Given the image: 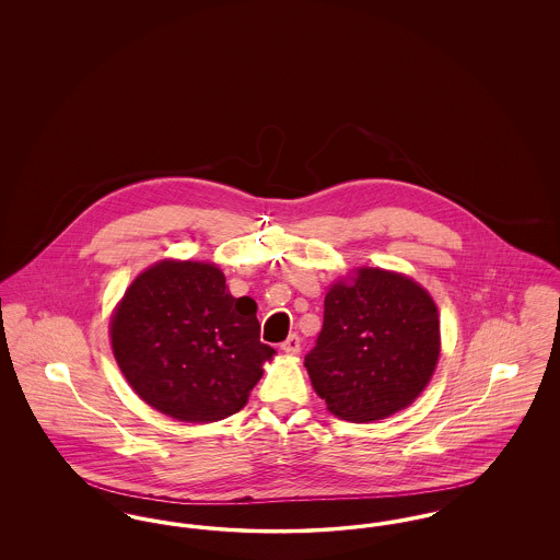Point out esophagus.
<instances>
[{"mask_svg":"<svg viewBox=\"0 0 560 560\" xmlns=\"http://www.w3.org/2000/svg\"><path fill=\"white\" fill-rule=\"evenodd\" d=\"M281 350L285 352V354H298L300 352V338L292 334L283 345H281Z\"/></svg>","mask_w":560,"mask_h":560,"instance_id":"obj_1","label":"esophagus"}]
</instances>
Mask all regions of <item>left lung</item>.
I'll return each instance as SVG.
<instances>
[{"label":"left lung","mask_w":560,"mask_h":560,"mask_svg":"<svg viewBox=\"0 0 560 560\" xmlns=\"http://www.w3.org/2000/svg\"><path fill=\"white\" fill-rule=\"evenodd\" d=\"M439 352V311L430 293L400 272L365 267L329 288L323 329L304 368L327 409L361 424L418 399Z\"/></svg>","instance_id":"1"}]
</instances>
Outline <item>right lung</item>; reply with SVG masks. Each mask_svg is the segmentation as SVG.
Wrapping results in <instances>:
<instances>
[{"label": "right lung", "instance_id": "right-lung-1", "mask_svg": "<svg viewBox=\"0 0 560 560\" xmlns=\"http://www.w3.org/2000/svg\"><path fill=\"white\" fill-rule=\"evenodd\" d=\"M256 302L233 298L208 262L161 260L126 290L110 319V345L133 393L192 424L245 407L275 348L260 342Z\"/></svg>", "mask_w": 560, "mask_h": 560}]
</instances>
